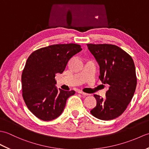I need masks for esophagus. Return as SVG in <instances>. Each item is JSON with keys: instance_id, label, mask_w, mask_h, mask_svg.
<instances>
[{"instance_id": "esophagus-1", "label": "esophagus", "mask_w": 149, "mask_h": 149, "mask_svg": "<svg viewBox=\"0 0 149 149\" xmlns=\"http://www.w3.org/2000/svg\"><path fill=\"white\" fill-rule=\"evenodd\" d=\"M79 93H80V94H81V95H84V96H88V95H90V94L84 93V92H83V91H79Z\"/></svg>"}]
</instances>
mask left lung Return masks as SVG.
Here are the masks:
<instances>
[{"mask_svg": "<svg viewBox=\"0 0 149 149\" xmlns=\"http://www.w3.org/2000/svg\"><path fill=\"white\" fill-rule=\"evenodd\" d=\"M87 45L99 65V79L103 84L109 85L105 99L94 95L97 106L90 113L100 120L115 119L124 112L135 92L137 79L133 59L118 46Z\"/></svg>", "mask_w": 149, "mask_h": 149, "instance_id": "left-lung-1", "label": "left lung"}]
</instances>
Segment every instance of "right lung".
<instances>
[{
	"mask_svg": "<svg viewBox=\"0 0 149 149\" xmlns=\"http://www.w3.org/2000/svg\"><path fill=\"white\" fill-rule=\"evenodd\" d=\"M81 50L77 44H58L37 50L27 59L22 74V95L37 118L50 121L61 115L75 91L58 89L55 75L62 74L69 60Z\"/></svg>",
	"mask_w": 149,
	"mask_h": 149,
	"instance_id": "right-lung-1",
	"label": "right lung"
}]
</instances>
